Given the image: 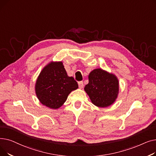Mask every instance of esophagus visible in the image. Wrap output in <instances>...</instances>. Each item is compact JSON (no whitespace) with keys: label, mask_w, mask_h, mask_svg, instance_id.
<instances>
[{"label":"esophagus","mask_w":156,"mask_h":156,"mask_svg":"<svg viewBox=\"0 0 156 156\" xmlns=\"http://www.w3.org/2000/svg\"><path fill=\"white\" fill-rule=\"evenodd\" d=\"M78 86L80 88H82L83 87V81H79Z\"/></svg>","instance_id":"esophagus-1"}]
</instances>
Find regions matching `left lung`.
Returning a JSON list of instances; mask_svg holds the SVG:
<instances>
[{"instance_id":"1","label":"left lung","mask_w":156,"mask_h":156,"mask_svg":"<svg viewBox=\"0 0 156 156\" xmlns=\"http://www.w3.org/2000/svg\"><path fill=\"white\" fill-rule=\"evenodd\" d=\"M88 80L84 89L94 105L105 108L115 101L119 90L118 80L115 76L101 69H95L90 73Z\"/></svg>"}]
</instances>
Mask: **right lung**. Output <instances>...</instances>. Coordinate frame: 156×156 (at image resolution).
I'll use <instances>...</instances> for the list:
<instances>
[{"mask_svg":"<svg viewBox=\"0 0 156 156\" xmlns=\"http://www.w3.org/2000/svg\"><path fill=\"white\" fill-rule=\"evenodd\" d=\"M78 88L73 77L67 75L62 62H51L42 69L37 80L35 91L43 105L57 109L66 101L71 91Z\"/></svg>","mask_w":156,"mask_h":156,"instance_id":"right-lung-1","label":"right lung"}]
</instances>
